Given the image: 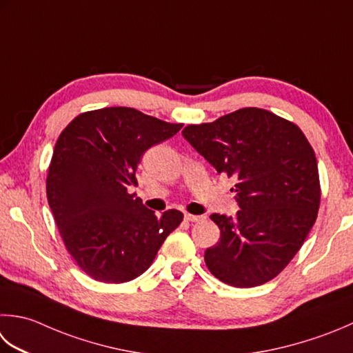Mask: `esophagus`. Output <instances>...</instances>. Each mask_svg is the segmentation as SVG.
Masks as SVG:
<instances>
[{
  "mask_svg": "<svg viewBox=\"0 0 353 353\" xmlns=\"http://www.w3.org/2000/svg\"><path fill=\"white\" fill-rule=\"evenodd\" d=\"M203 216H192V214H185V220L186 222H200V220H203Z\"/></svg>",
  "mask_w": 353,
  "mask_h": 353,
  "instance_id": "34e87169",
  "label": "esophagus"
}]
</instances>
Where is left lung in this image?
Here are the masks:
<instances>
[{"label": "left lung", "mask_w": 353, "mask_h": 353, "mask_svg": "<svg viewBox=\"0 0 353 353\" xmlns=\"http://www.w3.org/2000/svg\"><path fill=\"white\" fill-rule=\"evenodd\" d=\"M182 134L219 174L234 177L236 217L212 214L220 240L205 251L214 277L254 288L285 269L320 208L316 157L303 131L263 108H240Z\"/></svg>", "instance_id": "left-lung-1"}]
</instances>
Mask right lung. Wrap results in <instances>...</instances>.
<instances>
[{
    "label": "right lung",
    "mask_w": 353,
    "mask_h": 353,
    "mask_svg": "<svg viewBox=\"0 0 353 353\" xmlns=\"http://www.w3.org/2000/svg\"><path fill=\"white\" fill-rule=\"evenodd\" d=\"M182 123L134 108L110 107L76 116L59 134L47 174V200L68 254L103 283L143 274L183 214L157 217L128 188L142 154Z\"/></svg>",
    "instance_id": "add662e5"
}]
</instances>
